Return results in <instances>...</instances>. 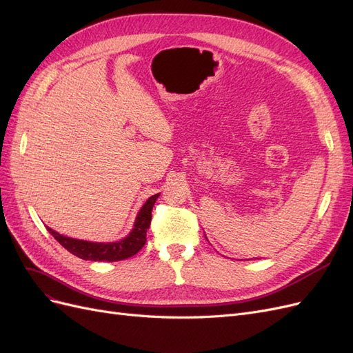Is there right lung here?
Returning <instances> with one entry per match:
<instances>
[{
    "label": "right lung",
    "mask_w": 353,
    "mask_h": 353,
    "mask_svg": "<svg viewBox=\"0 0 353 353\" xmlns=\"http://www.w3.org/2000/svg\"><path fill=\"white\" fill-rule=\"evenodd\" d=\"M160 193L152 194L147 199V202L140 209L137 214L132 231L121 241L117 242H89L82 239H74L65 235H60L52 228H48V231L54 236V239L66 248L70 254L79 256L82 259H89V261H122L139 252L147 241V229L151 222V210L154 206Z\"/></svg>",
    "instance_id": "right-lung-1"
}]
</instances>
